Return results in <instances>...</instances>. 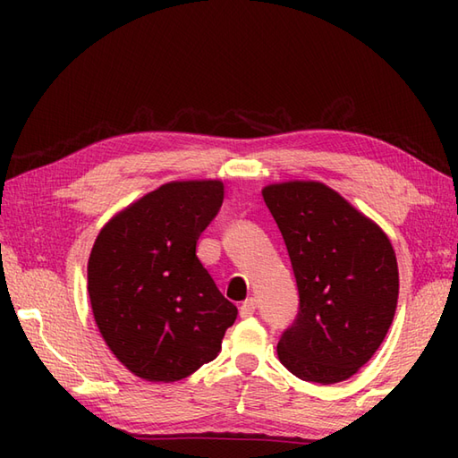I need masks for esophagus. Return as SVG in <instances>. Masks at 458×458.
Instances as JSON below:
<instances>
[{
	"label": "esophagus",
	"instance_id": "34e87169",
	"mask_svg": "<svg viewBox=\"0 0 458 458\" xmlns=\"http://www.w3.org/2000/svg\"><path fill=\"white\" fill-rule=\"evenodd\" d=\"M256 313V301L254 299H246L244 303L240 305V317L242 318H250Z\"/></svg>",
	"mask_w": 458,
	"mask_h": 458
}]
</instances>
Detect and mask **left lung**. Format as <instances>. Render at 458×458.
<instances>
[{"label": "left lung", "instance_id": "1", "mask_svg": "<svg viewBox=\"0 0 458 458\" xmlns=\"http://www.w3.org/2000/svg\"><path fill=\"white\" fill-rule=\"evenodd\" d=\"M264 200L284 236L299 310L277 356L291 374L317 384L354 376L390 328L400 276L390 240L323 182H281Z\"/></svg>", "mask_w": 458, "mask_h": 458}]
</instances>
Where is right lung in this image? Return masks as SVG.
Listing matches in <instances>:
<instances>
[{
  "label": "right lung",
  "mask_w": 458,
  "mask_h": 458,
  "mask_svg": "<svg viewBox=\"0 0 458 458\" xmlns=\"http://www.w3.org/2000/svg\"><path fill=\"white\" fill-rule=\"evenodd\" d=\"M224 200L220 181L167 182L112 218L94 242L89 295L120 362L148 382H177L220 352L238 309L197 258Z\"/></svg>",
  "instance_id": "obj_1"
}]
</instances>
